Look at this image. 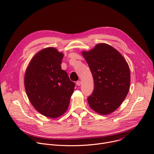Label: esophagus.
Wrapping results in <instances>:
<instances>
[{"label": "esophagus", "instance_id": "1", "mask_svg": "<svg viewBox=\"0 0 154 154\" xmlns=\"http://www.w3.org/2000/svg\"><path fill=\"white\" fill-rule=\"evenodd\" d=\"M81 84H82V82L81 81H77L76 82V85H78V86H80Z\"/></svg>", "mask_w": 154, "mask_h": 154}]
</instances>
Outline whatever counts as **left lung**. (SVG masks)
<instances>
[{"instance_id": "1", "label": "left lung", "mask_w": 154, "mask_h": 154, "mask_svg": "<svg viewBox=\"0 0 154 154\" xmlns=\"http://www.w3.org/2000/svg\"><path fill=\"white\" fill-rule=\"evenodd\" d=\"M81 53L94 79V88L88 97L90 107L103 116L114 112L129 91L130 71L127 61L116 48L104 43Z\"/></svg>"}]
</instances>
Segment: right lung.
<instances>
[{
  "mask_svg": "<svg viewBox=\"0 0 154 154\" xmlns=\"http://www.w3.org/2000/svg\"><path fill=\"white\" fill-rule=\"evenodd\" d=\"M63 57L54 47L41 50L30 61L24 75V88L31 104L40 114L51 119L66 112L75 87L61 69Z\"/></svg>",
  "mask_w": 154,
  "mask_h": 154,
  "instance_id": "add662e5",
  "label": "right lung"
}]
</instances>
